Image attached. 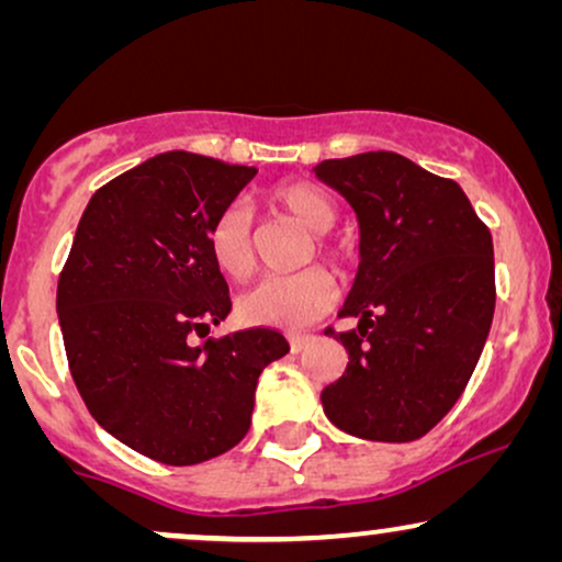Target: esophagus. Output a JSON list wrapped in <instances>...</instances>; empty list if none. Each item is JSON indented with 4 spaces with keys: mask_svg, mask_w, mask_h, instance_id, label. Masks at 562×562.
Masks as SVG:
<instances>
[{
    "mask_svg": "<svg viewBox=\"0 0 562 562\" xmlns=\"http://www.w3.org/2000/svg\"><path fill=\"white\" fill-rule=\"evenodd\" d=\"M288 340H290V348H293V351H301L303 346L312 344L314 335H308V333H293V335H288Z\"/></svg>",
    "mask_w": 562,
    "mask_h": 562,
    "instance_id": "esophagus-1",
    "label": "esophagus"
}]
</instances>
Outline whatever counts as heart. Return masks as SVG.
<instances>
[{
    "mask_svg": "<svg viewBox=\"0 0 562 562\" xmlns=\"http://www.w3.org/2000/svg\"><path fill=\"white\" fill-rule=\"evenodd\" d=\"M274 209L282 214L293 216L303 229L312 235H327L338 222V209L335 200L325 190L312 182H288L274 187L272 195ZM205 245H209L211 261L222 274L232 280H245L254 272L256 254L254 240H250L248 214L237 203L227 205L214 216L209 232H205ZM317 250L325 256H338V248L317 237ZM338 299V285L335 277L322 267L303 269L299 274L267 277L259 285L237 301V312L243 322L259 327H280V330H301L312 322L325 317Z\"/></svg>",
    "mask_w": 562,
    "mask_h": 562,
    "instance_id": "1",
    "label": "heart"
}]
</instances>
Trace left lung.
I'll return each mask as SVG.
<instances>
[{
    "instance_id": "8db88e82",
    "label": "left lung",
    "mask_w": 562,
    "mask_h": 562,
    "mask_svg": "<svg viewBox=\"0 0 562 562\" xmlns=\"http://www.w3.org/2000/svg\"><path fill=\"white\" fill-rule=\"evenodd\" d=\"M359 222V272L335 335L346 372L322 391L335 428L367 441L428 434L465 391L494 319V245L462 187L398 153L314 166Z\"/></svg>"
}]
</instances>
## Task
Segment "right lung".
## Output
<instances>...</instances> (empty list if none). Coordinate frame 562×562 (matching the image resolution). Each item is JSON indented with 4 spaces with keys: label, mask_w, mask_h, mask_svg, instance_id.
<instances>
[{
    "label": "right lung",
    "mask_w": 562,
    "mask_h": 562,
    "mask_svg": "<svg viewBox=\"0 0 562 562\" xmlns=\"http://www.w3.org/2000/svg\"><path fill=\"white\" fill-rule=\"evenodd\" d=\"M254 177V166L184 150L147 158L94 192L57 282L89 415L164 465H198L240 443L261 370L290 348L267 327L192 344L232 312L205 232Z\"/></svg>",
    "instance_id": "right-lung-1"
}]
</instances>
